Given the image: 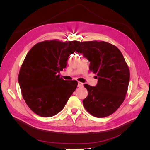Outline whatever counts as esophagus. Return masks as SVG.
<instances>
[{
	"label": "esophagus",
	"mask_w": 150,
	"mask_h": 150,
	"mask_svg": "<svg viewBox=\"0 0 150 150\" xmlns=\"http://www.w3.org/2000/svg\"><path fill=\"white\" fill-rule=\"evenodd\" d=\"M83 86H84V84L83 83L78 82V88H82V87H83Z\"/></svg>",
	"instance_id": "esophagus-1"
}]
</instances>
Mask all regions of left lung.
<instances>
[{
    "mask_svg": "<svg viewBox=\"0 0 150 150\" xmlns=\"http://www.w3.org/2000/svg\"><path fill=\"white\" fill-rule=\"evenodd\" d=\"M78 53L90 62L89 70L98 76V84H85L88 95L83 105L97 117L112 115L124 101L129 82V69L120 49L104 41L81 42Z\"/></svg>",
    "mask_w": 150,
    "mask_h": 150,
    "instance_id": "1",
    "label": "left lung"
}]
</instances>
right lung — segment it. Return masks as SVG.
<instances>
[{"mask_svg": "<svg viewBox=\"0 0 150 150\" xmlns=\"http://www.w3.org/2000/svg\"><path fill=\"white\" fill-rule=\"evenodd\" d=\"M80 45L76 40H44L27 54L18 81L22 97L36 115L51 117L58 114L76 90L78 82L64 80L59 73Z\"/></svg>", "mask_w": 150, "mask_h": 150, "instance_id": "add662e5", "label": "right lung"}]
</instances>
